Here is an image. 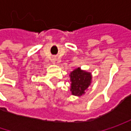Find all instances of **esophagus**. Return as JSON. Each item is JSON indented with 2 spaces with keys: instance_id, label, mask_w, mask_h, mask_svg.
I'll list each match as a JSON object with an SVG mask.
<instances>
[{
  "instance_id": "34e87169",
  "label": "esophagus",
  "mask_w": 131,
  "mask_h": 131,
  "mask_svg": "<svg viewBox=\"0 0 131 131\" xmlns=\"http://www.w3.org/2000/svg\"><path fill=\"white\" fill-rule=\"evenodd\" d=\"M55 61H56V59H55V58H53V59H52V62H53V63H54Z\"/></svg>"
}]
</instances>
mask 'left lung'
I'll return each instance as SVG.
<instances>
[{
  "instance_id": "left-lung-1",
  "label": "left lung",
  "mask_w": 131,
  "mask_h": 131,
  "mask_svg": "<svg viewBox=\"0 0 131 131\" xmlns=\"http://www.w3.org/2000/svg\"><path fill=\"white\" fill-rule=\"evenodd\" d=\"M71 94L80 97L85 94L86 90L92 83V74L81 68H75L69 74Z\"/></svg>"
}]
</instances>
